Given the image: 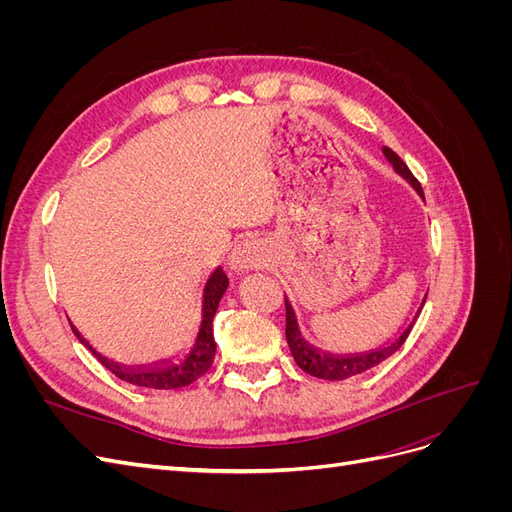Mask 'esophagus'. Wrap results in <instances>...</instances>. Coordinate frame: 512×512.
<instances>
[{"label":"esophagus","instance_id":"1","mask_svg":"<svg viewBox=\"0 0 512 512\" xmlns=\"http://www.w3.org/2000/svg\"><path fill=\"white\" fill-rule=\"evenodd\" d=\"M267 262V250L265 245L256 239H243L239 241L228 256V267L235 275H243L265 267Z\"/></svg>","mask_w":512,"mask_h":512}]
</instances>
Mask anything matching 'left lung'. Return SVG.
<instances>
[{"instance_id":"obj_1","label":"left lung","mask_w":512,"mask_h":512,"mask_svg":"<svg viewBox=\"0 0 512 512\" xmlns=\"http://www.w3.org/2000/svg\"><path fill=\"white\" fill-rule=\"evenodd\" d=\"M382 153H384L386 162L393 166L395 175L404 179L410 185V188L418 194V198H421L425 203V194H423L421 183L414 179V175L410 173V168L404 164V160H401L397 153L389 147H382ZM284 297H286V294H284ZM425 299H427V294H423V299H421V303H418V307L414 309L412 318L397 331L395 337L389 339V342H384V344H380L376 348H369V350L331 352V350H322V348L307 342V337L301 331L297 312H294L290 299L286 297V342H288V348L292 352V359L305 371V374L320 378V380H346V378H352V376H359V374H363V371H369L371 367L380 365L382 361L389 359L391 354H395L401 346H404L418 314H421Z\"/></svg>"}]
</instances>
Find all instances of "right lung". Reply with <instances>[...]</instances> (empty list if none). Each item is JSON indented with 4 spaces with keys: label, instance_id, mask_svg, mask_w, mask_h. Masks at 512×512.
I'll return each mask as SVG.
<instances>
[{
    "label": "right lung",
    "instance_id": "add662e5",
    "mask_svg": "<svg viewBox=\"0 0 512 512\" xmlns=\"http://www.w3.org/2000/svg\"><path fill=\"white\" fill-rule=\"evenodd\" d=\"M226 288H228V277L224 269L215 267L207 275L203 294H200V320H198L194 342L173 356H166V359L149 361V363L126 365V363L108 359V356H104L87 342L83 333L74 327L70 318L68 320L74 335L79 337V342L94 354L108 371H113L119 380L130 382L134 386H145V389H162V391L181 389V386H188L203 374H207L209 367L213 365V359H215L213 318H215V312H218V305H220V299L224 297Z\"/></svg>",
    "mask_w": 512,
    "mask_h": 512
}]
</instances>
